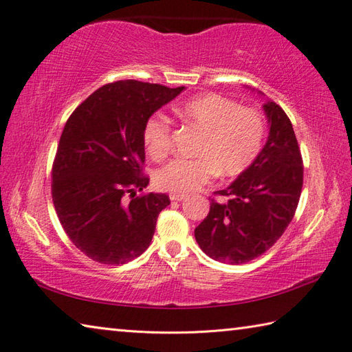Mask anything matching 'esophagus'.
Returning a JSON list of instances; mask_svg holds the SVG:
<instances>
[{
  "label": "esophagus",
  "instance_id": "esophagus-1",
  "mask_svg": "<svg viewBox=\"0 0 352 352\" xmlns=\"http://www.w3.org/2000/svg\"><path fill=\"white\" fill-rule=\"evenodd\" d=\"M169 198H170V201H183L184 199V195H178V193H170L169 195Z\"/></svg>",
  "mask_w": 352,
  "mask_h": 352
}]
</instances>
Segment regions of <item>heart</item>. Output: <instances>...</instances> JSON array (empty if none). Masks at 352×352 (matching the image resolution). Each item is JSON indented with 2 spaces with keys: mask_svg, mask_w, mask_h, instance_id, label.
<instances>
[{
  "mask_svg": "<svg viewBox=\"0 0 352 352\" xmlns=\"http://www.w3.org/2000/svg\"><path fill=\"white\" fill-rule=\"evenodd\" d=\"M182 121L195 126L201 138L195 159L172 160L155 172V184L178 195H188L212 178L241 175L256 162L265 140V119L260 111L241 107L218 94L195 96L177 109ZM148 154L155 160L170 148V119L154 113L144 126Z\"/></svg>",
  "mask_w": 352,
  "mask_h": 352,
  "instance_id": "obj_1",
  "label": "heart"
}]
</instances>
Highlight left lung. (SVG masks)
Wrapping results in <instances>:
<instances>
[{
  "instance_id": "obj_1",
  "label": "left lung",
  "mask_w": 352,
  "mask_h": 352,
  "mask_svg": "<svg viewBox=\"0 0 352 352\" xmlns=\"http://www.w3.org/2000/svg\"><path fill=\"white\" fill-rule=\"evenodd\" d=\"M269 136L258 157L228 188L214 192L195 239L208 257L243 265L283 236L300 203L304 166L294 126L284 110L267 101Z\"/></svg>"
}]
</instances>
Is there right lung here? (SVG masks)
Returning <instances> with one entry per match:
<instances>
[{"label": "right lung", "instance_id": "obj_1", "mask_svg": "<svg viewBox=\"0 0 352 352\" xmlns=\"http://www.w3.org/2000/svg\"><path fill=\"white\" fill-rule=\"evenodd\" d=\"M121 80L95 91L72 111L52 163L51 193L65 233L102 265L139 257L170 204L166 193H142L149 178L144 126L154 111L183 92Z\"/></svg>", "mask_w": 352, "mask_h": 352}]
</instances>
